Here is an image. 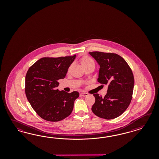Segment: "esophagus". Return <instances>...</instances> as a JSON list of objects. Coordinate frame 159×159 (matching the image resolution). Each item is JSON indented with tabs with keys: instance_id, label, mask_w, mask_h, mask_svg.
I'll return each instance as SVG.
<instances>
[{
	"instance_id": "obj_1",
	"label": "esophagus",
	"mask_w": 159,
	"mask_h": 159,
	"mask_svg": "<svg viewBox=\"0 0 159 159\" xmlns=\"http://www.w3.org/2000/svg\"><path fill=\"white\" fill-rule=\"evenodd\" d=\"M80 95L83 97H86L88 95H89V94H87V93H82L80 94Z\"/></svg>"
}]
</instances>
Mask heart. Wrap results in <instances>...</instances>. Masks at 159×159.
<instances>
[{
    "label": "heart",
    "mask_w": 159,
    "mask_h": 159,
    "mask_svg": "<svg viewBox=\"0 0 159 159\" xmlns=\"http://www.w3.org/2000/svg\"><path fill=\"white\" fill-rule=\"evenodd\" d=\"M79 61L80 64L82 65V66L84 67V69L87 68V67H93L95 68L96 66V62L95 61L90 58V57L87 56V55H83L82 56L81 58H80ZM72 66V65H70L69 66V67L67 69V72H69L71 67Z\"/></svg>",
    "instance_id": "1"
}]
</instances>
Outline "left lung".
<instances>
[{
  "instance_id": "obj_1",
  "label": "left lung",
  "mask_w": 159,
  "mask_h": 159,
  "mask_svg": "<svg viewBox=\"0 0 159 159\" xmlns=\"http://www.w3.org/2000/svg\"><path fill=\"white\" fill-rule=\"evenodd\" d=\"M89 53L100 65L98 82L107 84L105 96L94 94L95 103L92 110L96 116L106 120L120 116L127 109L132 98L134 77L125 59L115 53L99 51Z\"/></svg>"
}]
</instances>
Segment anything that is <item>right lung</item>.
I'll return each instance as SVG.
<instances>
[{
	"label": "right lung",
	"instance_id": "1",
	"mask_svg": "<svg viewBox=\"0 0 159 159\" xmlns=\"http://www.w3.org/2000/svg\"><path fill=\"white\" fill-rule=\"evenodd\" d=\"M76 55L41 58L26 73L25 93L30 104L41 118L51 122L63 120L73 111L77 92L59 91L58 80L63 79Z\"/></svg>",
	"mask_w": 159,
	"mask_h": 159
}]
</instances>
